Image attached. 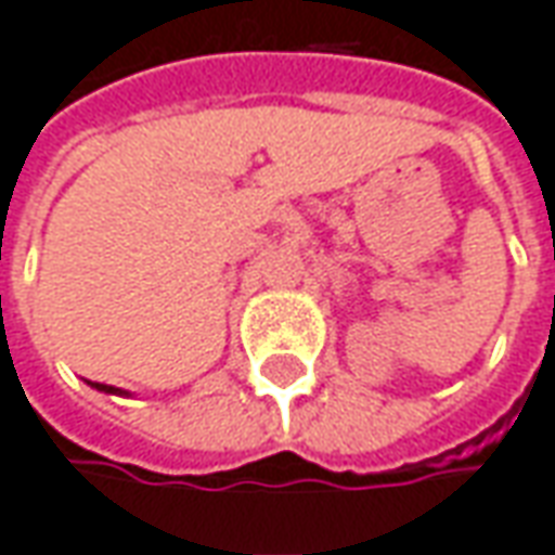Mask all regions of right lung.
<instances>
[{
    "label": "right lung",
    "instance_id": "1",
    "mask_svg": "<svg viewBox=\"0 0 555 555\" xmlns=\"http://www.w3.org/2000/svg\"><path fill=\"white\" fill-rule=\"evenodd\" d=\"M94 387H98V390H106V392H116V390H113V387H106V384H94Z\"/></svg>",
    "mask_w": 555,
    "mask_h": 555
}]
</instances>
